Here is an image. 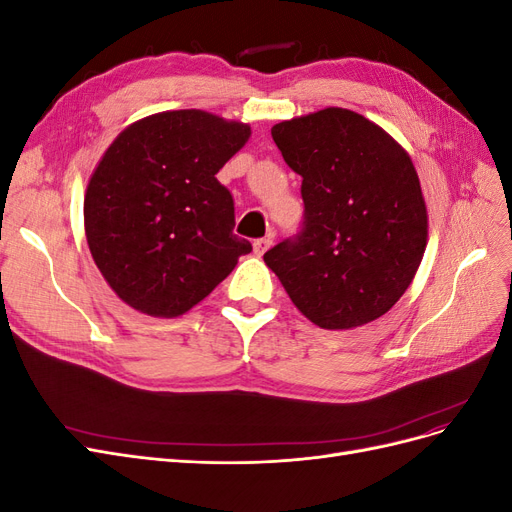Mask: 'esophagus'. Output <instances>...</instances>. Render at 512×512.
<instances>
[{"instance_id": "obj_1", "label": "esophagus", "mask_w": 512, "mask_h": 512, "mask_svg": "<svg viewBox=\"0 0 512 512\" xmlns=\"http://www.w3.org/2000/svg\"><path fill=\"white\" fill-rule=\"evenodd\" d=\"M271 243H273V239H271V237H262V239H256V241H254V254L262 256V254H265V252L269 250Z\"/></svg>"}]
</instances>
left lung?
<instances>
[{
  "instance_id": "1",
  "label": "left lung",
  "mask_w": 512,
  "mask_h": 512,
  "mask_svg": "<svg viewBox=\"0 0 512 512\" xmlns=\"http://www.w3.org/2000/svg\"><path fill=\"white\" fill-rule=\"evenodd\" d=\"M301 175L303 226L265 254L292 303L320 329H354L406 292L427 245V207L406 149L348 108L275 123Z\"/></svg>"
}]
</instances>
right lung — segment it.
<instances>
[{
    "label": "right lung",
    "mask_w": 512,
    "mask_h": 512,
    "mask_svg": "<svg viewBox=\"0 0 512 512\" xmlns=\"http://www.w3.org/2000/svg\"><path fill=\"white\" fill-rule=\"evenodd\" d=\"M247 123L166 111L123 130L85 194V235L104 280L147 316L188 312L252 243L237 237L235 200L215 179L247 143Z\"/></svg>",
    "instance_id": "1"
}]
</instances>
